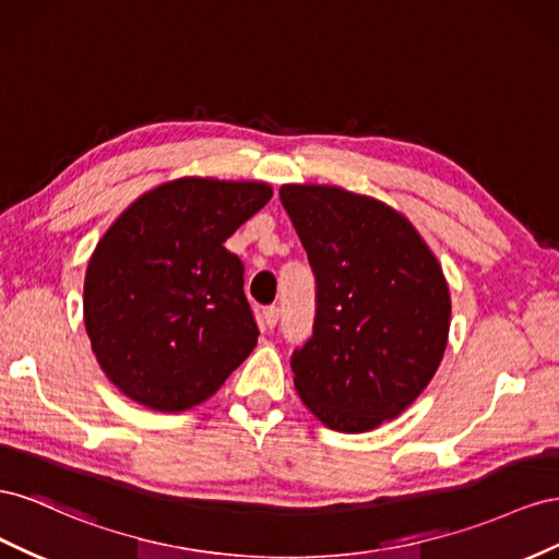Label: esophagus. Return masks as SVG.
<instances>
[{
    "mask_svg": "<svg viewBox=\"0 0 559 559\" xmlns=\"http://www.w3.org/2000/svg\"><path fill=\"white\" fill-rule=\"evenodd\" d=\"M278 316H281L278 307H266V309L262 311L264 328H266V330H274V328H276V323H278Z\"/></svg>",
    "mask_w": 559,
    "mask_h": 559,
    "instance_id": "34e87169",
    "label": "esophagus"
}]
</instances>
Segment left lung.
Instances as JSON below:
<instances>
[{"label":"left lung","instance_id":"obj_1","mask_svg":"<svg viewBox=\"0 0 559 559\" xmlns=\"http://www.w3.org/2000/svg\"><path fill=\"white\" fill-rule=\"evenodd\" d=\"M278 194L316 278L313 334L290 358L295 389L325 426L362 433L433 379L450 332L448 281L417 229L381 201L316 185Z\"/></svg>","mask_w":559,"mask_h":559}]
</instances>
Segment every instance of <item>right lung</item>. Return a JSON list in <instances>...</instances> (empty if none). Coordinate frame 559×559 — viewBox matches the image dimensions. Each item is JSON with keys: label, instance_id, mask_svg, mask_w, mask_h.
I'll return each mask as SVG.
<instances>
[{"label": "right lung", "instance_id": "add662e5", "mask_svg": "<svg viewBox=\"0 0 559 559\" xmlns=\"http://www.w3.org/2000/svg\"><path fill=\"white\" fill-rule=\"evenodd\" d=\"M271 187L182 178L140 197L95 248L84 323L100 368L135 403L194 407L258 344L243 262L227 238Z\"/></svg>", "mask_w": 559, "mask_h": 559}]
</instances>
